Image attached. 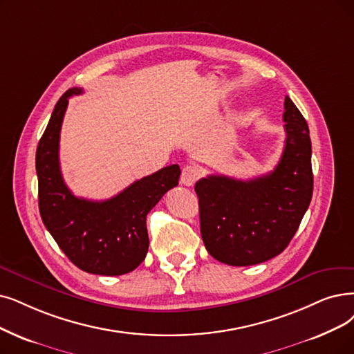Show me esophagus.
Segmentation results:
<instances>
[{
	"instance_id": "1",
	"label": "esophagus",
	"mask_w": 354,
	"mask_h": 354,
	"mask_svg": "<svg viewBox=\"0 0 354 354\" xmlns=\"http://www.w3.org/2000/svg\"><path fill=\"white\" fill-rule=\"evenodd\" d=\"M199 176H201L199 168L194 167V165H187V167L183 168L181 177H180V183H181V185H185V186L190 187V186L194 185L196 180L199 178Z\"/></svg>"
}]
</instances>
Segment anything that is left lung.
<instances>
[{"mask_svg":"<svg viewBox=\"0 0 354 354\" xmlns=\"http://www.w3.org/2000/svg\"><path fill=\"white\" fill-rule=\"evenodd\" d=\"M286 140L272 173L236 180L207 176L196 183L201 234L212 257L230 266H252L283 251L310 203L314 187L308 123L285 98Z\"/></svg>","mask_w":354,"mask_h":354,"instance_id":"1","label":"left lung"}]
</instances>
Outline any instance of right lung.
<instances>
[{"label": "right lung", "instance_id": "1", "mask_svg": "<svg viewBox=\"0 0 354 354\" xmlns=\"http://www.w3.org/2000/svg\"><path fill=\"white\" fill-rule=\"evenodd\" d=\"M81 93V88H69L59 98L39 140V212L56 244L78 268L93 274L120 276L145 260L149 245L147 215L178 185L181 171L177 164L164 167L102 202L74 196L61 174L59 133L68 98Z\"/></svg>", "mask_w": 354, "mask_h": 354}]
</instances>
